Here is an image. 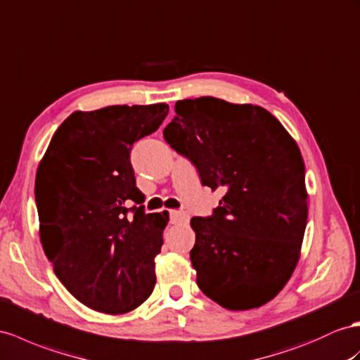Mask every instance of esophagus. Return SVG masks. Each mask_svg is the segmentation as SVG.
<instances>
[{"label": "esophagus", "mask_w": 360, "mask_h": 360, "mask_svg": "<svg viewBox=\"0 0 360 360\" xmlns=\"http://www.w3.org/2000/svg\"><path fill=\"white\" fill-rule=\"evenodd\" d=\"M188 219H190L188 214L184 213V211H178V210H172L170 211V224H173V225L187 224Z\"/></svg>", "instance_id": "1"}]
</instances>
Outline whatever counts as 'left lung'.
<instances>
[{"label":"left lung","mask_w":360,"mask_h":360,"mask_svg":"<svg viewBox=\"0 0 360 360\" xmlns=\"http://www.w3.org/2000/svg\"><path fill=\"white\" fill-rule=\"evenodd\" d=\"M164 140L225 195L193 217L198 285L228 310L271 301L289 281L307 224L306 169L297 143L268 110L214 97L179 100Z\"/></svg>","instance_id":"1"}]
</instances>
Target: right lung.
<instances>
[{
	"label": "right lung",
	"instance_id": "add662e5",
	"mask_svg": "<svg viewBox=\"0 0 360 360\" xmlns=\"http://www.w3.org/2000/svg\"><path fill=\"white\" fill-rule=\"evenodd\" d=\"M169 106H108L72 112L54 132L36 173L44 252L72 297L122 315L155 288V255L169 217L144 211L131 164Z\"/></svg>",
	"mask_w": 360,
	"mask_h": 360
}]
</instances>
